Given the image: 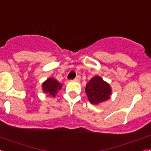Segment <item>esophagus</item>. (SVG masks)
<instances>
[{"label": "esophagus", "mask_w": 151, "mask_h": 151, "mask_svg": "<svg viewBox=\"0 0 151 151\" xmlns=\"http://www.w3.org/2000/svg\"><path fill=\"white\" fill-rule=\"evenodd\" d=\"M80 78H81V76H77L75 78V80H76V81H79Z\"/></svg>", "instance_id": "obj_1"}]
</instances>
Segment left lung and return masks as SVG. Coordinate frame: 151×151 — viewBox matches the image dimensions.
<instances>
[{"mask_svg": "<svg viewBox=\"0 0 151 151\" xmlns=\"http://www.w3.org/2000/svg\"><path fill=\"white\" fill-rule=\"evenodd\" d=\"M85 91L89 101L93 104L107 101L111 94L110 86L100 76H94L89 81Z\"/></svg>", "mask_w": 151, "mask_h": 151, "instance_id": "obj_1", "label": "left lung"}]
</instances>
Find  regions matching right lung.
I'll list each match as a JSON object with an SVG mask.
<instances>
[{
    "label": "right lung",
    "mask_w": 151,
    "mask_h": 151,
    "mask_svg": "<svg viewBox=\"0 0 151 151\" xmlns=\"http://www.w3.org/2000/svg\"><path fill=\"white\" fill-rule=\"evenodd\" d=\"M42 88H43V91L45 93H47L50 95L55 97V94L57 93V91H59L62 88V85H60L54 78H50L42 84Z\"/></svg>",
    "instance_id": "1"
}]
</instances>
